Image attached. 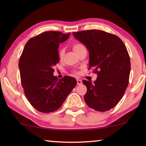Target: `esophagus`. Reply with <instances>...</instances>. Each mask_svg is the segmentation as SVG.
<instances>
[{"label": "esophagus", "mask_w": 146, "mask_h": 146, "mask_svg": "<svg viewBox=\"0 0 146 146\" xmlns=\"http://www.w3.org/2000/svg\"><path fill=\"white\" fill-rule=\"evenodd\" d=\"M76 82H77V85H80L82 84V81L80 79H76Z\"/></svg>", "instance_id": "34e87169"}]
</instances>
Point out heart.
Masks as SVG:
<instances>
[{"label":"heart","instance_id":"b5f03b06","mask_svg":"<svg viewBox=\"0 0 146 146\" xmlns=\"http://www.w3.org/2000/svg\"><path fill=\"white\" fill-rule=\"evenodd\" d=\"M85 47L82 44L80 43H76L75 44H73V50L75 51V52L76 53H77L79 52L81 49L84 48ZM64 54H65V49L64 48H60L58 49V56L60 57V58H62L64 56Z\"/></svg>","mask_w":146,"mask_h":146}]
</instances>
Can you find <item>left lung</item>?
Returning a JSON list of instances; mask_svg holds the SVG:
<instances>
[{"label":"left lung","instance_id":"obj_1","mask_svg":"<svg viewBox=\"0 0 146 146\" xmlns=\"http://www.w3.org/2000/svg\"><path fill=\"white\" fill-rule=\"evenodd\" d=\"M73 35L87 48L89 68L98 75L93 83L82 81L87 87L85 102L98 111H109L122 98L129 84L131 62L126 47L117 36L97 29Z\"/></svg>","mask_w":146,"mask_h":146}]
</instances>
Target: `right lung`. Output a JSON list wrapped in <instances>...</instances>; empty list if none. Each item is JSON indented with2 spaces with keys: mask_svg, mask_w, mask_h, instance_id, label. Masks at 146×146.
Instances as JSON below:
<instances>
[{
  "mask_svg": "<svg viewBox=\"0 0 146 146\" xmlns=\"http://www.w3.org/2000/svg\"><path fill=\"white\" fill-rule=\"evenodd\" d=\"M70 33L49 31L27 42L19 67L22 86L31 106L42 113L55 111L61 107L76 80L65 76L60 80L53 75V67L59 62V44L68 40Z\"/></svg>",
  "mask_w": 146,
  "mask_h": 146,
  "instance_id": "obj_1",
  "label": "right lung"
}]
</instances>
